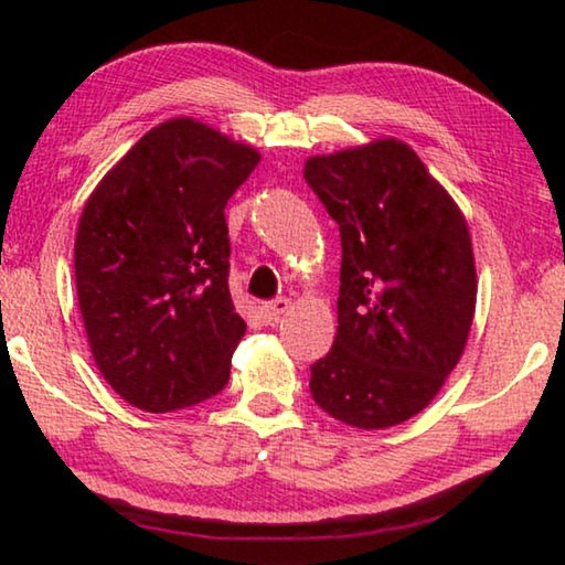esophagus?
I'll list each match as a JSON object with an SVG mask.
<instances>
[{"instance_id": "1", "label": "esophagus", "mask_w": 565, "mask_h": 565, "mask_svg": "<svg viewBox=\"0 0 565 565\" xmlns=\"http://www.w3.org/2000/svg\"><path fill=\"white\" fill-rule=\"evenodd\" d=\"M289 309H291V301L284 299V296H279V299H274V301L262 306V317H264L266 323H276Z\"/></svg>"}]
</instances>
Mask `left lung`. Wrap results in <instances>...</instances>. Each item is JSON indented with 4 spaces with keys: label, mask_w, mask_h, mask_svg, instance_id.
Listing matches in <instances>:
<instances>
[{
    "label": "left lung",
    "mask_w": 565,
    "mask_h": 565,
    "mask_svg": "<svg viewBox=\"0 0 565 565\" xmlns=\"http://www.w3.org/2000/svg\"><path fill=\"white\" fill-rule=\"evenodd\" d=\"M303 179L341 234L339 329L311 396L349 426H396L431 404L471 331L466 218L396 139L311 157Z\"/></svg>",
    "instance_id": "8db88e82"
}]
</instances>
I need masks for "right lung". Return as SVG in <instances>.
Wrapping results in <instances>:
<instances>
[{
    "label": "right lung",
    "mask_w": 565,
    "mask_h": 565,
    "mask_svg": "<svg viewBox=\"0 0 565 565\" xmlns=\"http://www.w3.org/2000/svg\"><path fill=\"white\" fill-rule=\"evenodd\" d=\"M259 159L202 121L169 119L84 206L74 244L84 329L131 406L167 414L226 386L246 323L228 294L224 209Z\"/></svg>",
    "instance_id": "add662e5"
}]
</instances>
